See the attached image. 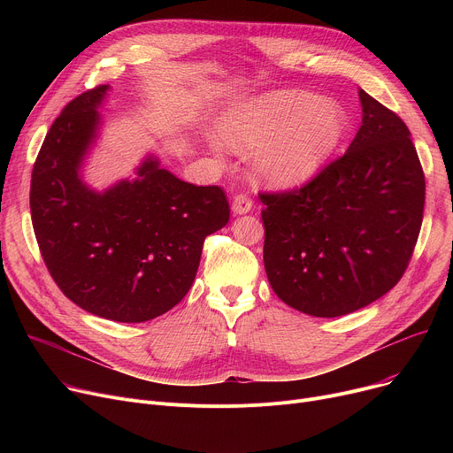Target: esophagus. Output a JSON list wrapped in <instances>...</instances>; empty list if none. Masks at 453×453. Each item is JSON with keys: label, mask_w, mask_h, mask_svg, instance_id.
I'll return each instance as SVG.
<instances>
[{"label": "esophagus", "mask_w": 453, "mask_h": 453, "mask_svg": "<svg viewBox=\"0 0 453 453\" xmlns=\"http://www.w3.org/2000/svg\"><path fill=\"white\" fill-rule=\"evenodd\" d=\"M251 207H253V202L246 195H236L233 198V203H231V211L234 214H246V212L251 211Z\"/></svg>", "instance_id": "1"}]
</instances>
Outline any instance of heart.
<instances>
[{
  "instance_id": "b5f03b06",
  "label": "heart",
  "mask_w": 453,
  "mask_h": 453,
  "mask_svg": "<svg viewBox=\"0 0 453 453\" xmlns=\"http://www.w3.org/2000/svg\"><path fill=\"white\" fill-rule=\"evenodd\" d=\"M350 130V115L338 103L303 89L272 91L233 108L222 135L241 152H264L257 171L273 188L312 181L334 159Z\"/></svg>"
}]
</instances>
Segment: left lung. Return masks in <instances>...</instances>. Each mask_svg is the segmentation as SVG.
Masks as SVG:
<instances>
[{"label":"left lung","instance_id":"obj_1","mask_svg":"<svg viewBox=\"0 0 453 453\" xmlns=\"http://www.w3.org/2000/svg\"><path fill=\"white\" fill-rule=\"evenodd\" d=\"M347 152L301 188L260 193L265 268L296 311L338 318L386 296L406 272L426 181L402 119L364 89Z\"/></svg>","mask_w":453,"mask_h":453}]
</instances>
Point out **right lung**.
Instances as JSON below:
<instances>
[{
	"label": "right lung",
	"instance_id": "obj_1",
	"mask_svg": "<svg viewBox=\"0 0 453 453\" xmlns=\"http://www.w3.org/2000/svg\"><path fill=\"white\" fill-rule=\"evenodd\" d=\"M108 84L55 119L33 166L31 219L43 263L67 299L119 323L176 306L193 284L205 236L229 222L226 193L181 181L149 156L135 180L97 193L81 176Z\"/></svg>",
	"mask_w": 453,
	"mask_h": 453
}]
</instances>
